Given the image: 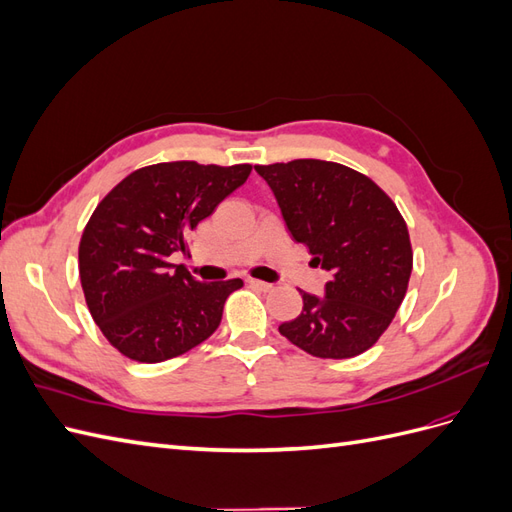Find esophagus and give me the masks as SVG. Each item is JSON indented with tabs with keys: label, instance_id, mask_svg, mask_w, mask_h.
<instances>
[{
	"label": "esophagus",
	"instance_id": "34e87169",
	"mask_svg": "<svg viewBox=\"0 0 512 512\" xmlns=\"http://www.w3.org/2000/svg\"><path fill=\"white\" fill-rule=\"evenodd\" d=\"M247 284H250V286H252V288H256V290H262V292H269V290H273V284L260 282V280H247Z\"/></svg>",
	"mask_w": 512,
	"mask_h": 512
}]
</instances>
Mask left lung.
Listing matches in <instances>:
<instances>
[{
  "label": "left lung",
  "instance_id": "1",
  "mask_svg": "<svg viewBox=\"0 0 512 512\" xmlns=\"http://www.w3.org/2000/svg\"><path fill=\"white\" fill-rule=\"evenodd\" d=\"M292 239L331 271L324 297L301 290V314L280 333L320 359H352L389 329L412 273L408 226L369 177L324 160L256 166Z\"/></svg>",
  "mask_w": 512,
  "mask_h": 512
}]
</instances>
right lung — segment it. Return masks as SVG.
I'll list each match as a JSON object with an SVG mask.
<instances>
[{
	"label": "right lung",
	"instance_id": "1",
	"mask_svg": "<svg viewBox=\"0 0 512 512\" xmlns=\"http://www.w3.org/2000/svg\"><path fill=\"white\" fill-rule=\"evenodd\" d=\"M250 164L162 162L138 168L108 192L83 230L79 275L104 337L138 363H162L220 327L239 280L198 282L168 256L250 177Z\"/></svg>",
	"mask_w": 512,
	"mask_h": 512
}]
</instances>
